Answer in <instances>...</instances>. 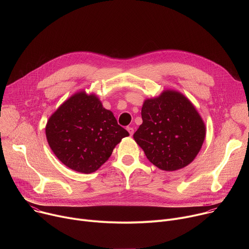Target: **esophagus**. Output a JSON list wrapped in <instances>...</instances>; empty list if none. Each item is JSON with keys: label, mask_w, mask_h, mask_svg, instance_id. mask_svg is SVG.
<instances>
[{"label": "esophagus", "mask_w": 249, "mask_h": 249, "mask_svg": "<svg viewBox=\"0 0 249 249\" xmlns=\"http://www.w3.org/2000/svg\"><path fill=\"white\" fill-rule=\"evenodd\" d=\"M127 131L129 132L130 136H133V134H134V129H133L132 127H127Z\"/></svg>", "instance_id": "obj_1"}]
</instances>
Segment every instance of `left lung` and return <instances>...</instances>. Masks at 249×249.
<instances>
[{
  "instance_id": "1",
  "label": "left lung",
  "mask_w": 249,
  "mask_h": 249,
  "mask_svg": "<svg viewBox=\"0 0 249 249\" xmlns=\"http://www.w3.org/2000/svg\"><path fill=\"white\" fill-rule=\"evenodd\" d=\"M142 119L134 139L157 167L166 171L183 168L199 153L205 124L183 94L165 90L159 97L147 99Z\"/></svg>"
}]
</instances>
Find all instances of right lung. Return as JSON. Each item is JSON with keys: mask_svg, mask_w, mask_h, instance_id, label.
<instances>
[{"mask_svg": "<svg viewBox=\"0 0 249 249\" xmlns=\"http://www.w3.org/2000/svg\"><path fill=\"white\" fill-rule=\"evenodd\" d=\"M46 138L55 156L82 173L97 170L129 133L99 99L85 91L66 100L46 125Z\"/></svg>", "mask_w": 249, "mask_h": 249, "instance_id": "obj_1", "label": "right lung"}]
</instances>
